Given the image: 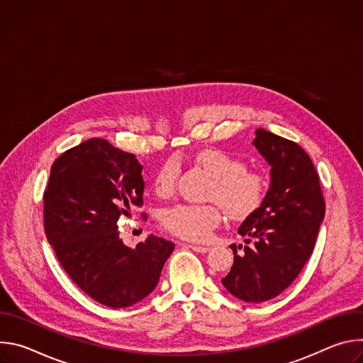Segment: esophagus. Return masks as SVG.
Listing matches in <instances>:
<instances>
[{
    "label": "esophagus",
    "mask_w": 363,
    "mask_h": 363,
    "mask_svg": "<svg viewBox=\"0 0 363 363\" xmlns=\"http://www.w3.org/2000/svg\"><path fill=\"white\" fill-rule=\"evenodd\" d=\"M191 250H194V251H196V252H206V251H210V247H205V245H195V244H189L188 245Z\"/></svg>",
    "instance_id": "1"
}]
</instances>
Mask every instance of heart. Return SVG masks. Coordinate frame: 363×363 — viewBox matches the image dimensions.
Wrapping results in <instances>:
<instances>
[{
	"instance_id": "1",
	"label": "heart",
	"mask_w": 363,
	"mask_h": 363,
	"mask_svg": "<svg viewBox=\"0 0 363 363\" xmlns=\"http://www.w3.org/2000/svg\"><path fill=\"white\" fill-rule=\"evenodd\" d=\"M195 160L214 177L210 199L218 201L231 218L245 220L262 208L267 194V181L262 172L247 169L242 160L220 149L202 150ZM179 171V161L168 160L153 178L155 192L162 198L172 195ZM221 221L223 208L218 203H178L162 214V225L169 233L191 241L208 238Z\"/></svg>"
}]
</instances>
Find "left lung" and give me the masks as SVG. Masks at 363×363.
Segmentation results:
<instances>
[{
  "label": "left lung",
  "mask_w": 363,
  "mask_h": 363,
  "mask_svg": "<svg viewBox=\"0 0 363 363\" xmlns=\"http://www.w3.org/2000/svg\"><path fill=\"white\" fill-rule=\"evenodd\" d=\"M252 143L272 167L270 188L262 208L238 228L252 244L241 254L230 245L234 264L221 283L242 301L262 303L286 290L304 267L326 205L316 168L296 142L260 128Z\"/></svg>",
  "instance_id": "obj_1"
}]
</instances>
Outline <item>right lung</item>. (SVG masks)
<instances>
[{
	"label": "right lung",
	"mask_w": 363,
	"mask_h": 363,
	"mask_svg": "<svg viewBox=\"0 0 363 363\" xmlns=\"http://www.w3.org/2000/svg\"><path fill=\"white\" fill-rule=\"evenodd\" d=\"M142 165L133 153L93 138L51 167L44 191V231L69 277L93 300L129 307L153 291L174 242L150 234L123 244L121 216L143 205Z\"/></svg>",
	"instance_id": "obj_1"
}]
</instances>
